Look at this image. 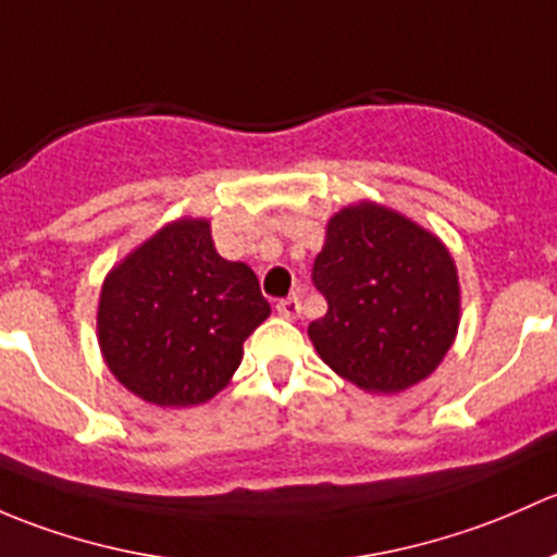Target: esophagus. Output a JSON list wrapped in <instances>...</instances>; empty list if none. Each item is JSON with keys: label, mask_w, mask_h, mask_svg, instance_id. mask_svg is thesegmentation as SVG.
<instances>
[{"label": "esophagus", "mask_w": 557, "mask_h": 557, "mask_svg": "<svg viewBox=\"0 0 557 557\" xmlns=\"http://www.w3.org/2000/svg\"><path fill=\"white\" fill-rule=\"evenodd\" d=\"M276 311H278L281 319H289L292 321V319L300 317L302 306H300V300H297V297H286V300H278Z\"/></svg>", "instance_id": "esophagus-1"}]
</instances>
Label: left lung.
Returning <instances> with one entry per match:
<instances>
[{"mask_svg": "<svg viewBox=\"0 0 557 557\" xmlns=\"http://www.w3.org/2000/svg\"><path fill=\"white\" fill-rule=\"evenodd\" d=\"M313 284L326 313L308 337L362 392H407L456 341L461 286L448 246L388 206L359 200L330 216Z\"/></svg>", "mask_w": 557, "mask_h": 557, "instance_id": "left-lung-1", "label": "left lung"}]
</instances>
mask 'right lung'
I'll return each instance as SVG.
<instances>
[{"instance_id": "right-lung-1", "label": "right lung", "mask_w": 557, "mask_h": 557, "mask_svg": "<svg viewBox=\"0 0 557 557\" xmlns=\"http://www.w3.org/2000/svg\"><path fill=\"white\" fill-rule=\"evenodd\" d=\"M271 317L260 281L244 262L216 255L209 220L160 227L101 284V357L145 403L193 407L231 383L244 341Z\"/></svg>"}]
</instances>
